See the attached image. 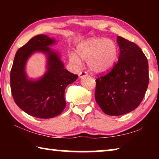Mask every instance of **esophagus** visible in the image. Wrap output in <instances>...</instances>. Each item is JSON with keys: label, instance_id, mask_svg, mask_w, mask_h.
I'll return each mask as SVG.
<instances>
[{"label": "esophagus", "instance_id": "esophagus-1", "mask_svg": "<svg viewBox=\"0 0 159 159\" xmlns=\"http://www.w3.org/2000/svg\"><path fill=\"white\" fill-rule=\"evenodd\" d=\"M79 76L80 78H83L84 76H88V73L85 71H82L80 72L79 74Z\"/></svg>", "mask_w": 159, "mask_h": 159}]
</instances>
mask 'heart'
I'll return each instance as SVG.
<instances>
[{"label":"heart","instance_id":"1","mask_svg":"<svg viewBox=\"0 0 159 159\" xmlns=\"http://www.w3.org/2000/svg\"><path fill=\"white\" fill-rule=\"evenodd\" d=\"M118 46L111 39L94 38L81 42L76 48V55L70 58L76 64L87 61L88 66L95 73H104L114 66L118 57Z\"/></svg>","mask_w":159,"mask_h":159}]
</instances>
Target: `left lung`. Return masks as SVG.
Listing matches in <instances>:
<instances>
[{"label":"left lung","instance_id":"1","mask_svg":"<svg viewBox=\"0 0 159 159\" xmlns=\"http://www.w3.org/2000/svg\"><path fill=\"white\" fill-rule=\"evenodd\" d=\"M118 60L109 73L95 80L96 102L106 114L120 116L135 109L149 84V65L142 50L134 43L117 37Z\"/></svg>","mask_w":159,"mask_h":159}]
</instances>
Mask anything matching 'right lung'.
I'll return each mask as SVG.
<instances>
[{
  "mask_svg": "<svg viewBox=\"0 0 159 159\" xmlns=\"http://www.w3.org/2000/svg\"><path fill=\"white\" fill-rule=\"evenodd\" d=\"M55 43V40L43 34L32 38L17 51L10 71V87L15 103L26 114L36 118L60 115L66 107V86L78 78V75L64 68L58 53L49 48ZM37 51L47 55L48 70L41 79L32 81L27 79L25 65L28 58Z\"/></svg>",
  "mask_w": 159,
  "mask_h": 159,
  "instance_id": "right-lung-1",
  "label": "right lung"
}]
</instances>
